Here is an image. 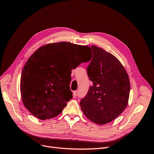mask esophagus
I'll use <instances>...</instances> for the list:
<instances>
[{"label":"esophagus","mask_w":154,"mask_h":154,"mask_svg":"<svg viewBox=\"0 0 154 154\" xmlns=\"http://www.w3.org/2000/svg\"><path fill=\"white\" fill-rule=\"evenodd\" d=\"M77 96H78V91H73V96L76 97Z\"/></svg>","instance_id":"1"}]
</instances>
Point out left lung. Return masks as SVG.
<instances>
[{"label":"left lung","instance_id":"1","mask_svg":"<svg viewBox=\"0 0 154 154\" xmlns=\"http://www.w3.org/2000/svg\"><path fill=\"white\" fill-rule=\"evenodd\" d=\"M91 49L92 58L87 71L92 85L80 104L88 119L105 125L127 107L130 81L125 68L114 56L95 45H92Z\"/></svg>","mask_w":154,"mask_h":154}]
</instances>
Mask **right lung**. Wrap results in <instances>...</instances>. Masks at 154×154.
Segmentation results:
<instances>
[{"instance_id": "add662e5", "label": "right lung", "mask_w": 154, "mask_h": 154, "mask_svg": "<svg viewBox=\"0 0 154 154\" xmlns=\"http://www.w3.org/2000/svg\"><path fill=\"white\" fill-rule=\"evenodd\" d=\"M89 47L71 42L45 45L27 60L20 78L22 102L32 115L42 120L56 117L72 98L71 71L87 57Z\"/></svg>"}]
</instances>
